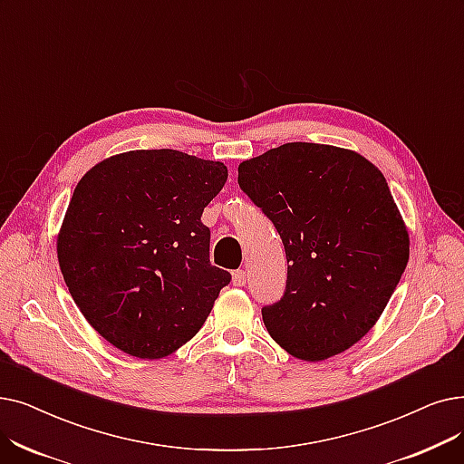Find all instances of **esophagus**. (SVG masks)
<instances>
[{"label":"esophagus","instance_id":"34e87169","mask_svg":"<svg viewBox=\"0 0 464 464\" xmlns=\"http://www.w3.org/2000/svg\"><path fill=\"white\" fill-rule=\"evenodd\" d=\"M246 271H243V269H238V271H235L233 273V285L235 286H245L246 285Z\"/></svg>","mask_w":464,"mask_h":464}]
</instances>
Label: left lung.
I'll return each mask as SVG.
<instances>
[{"instance_id": "obj_1", "label": "left lung", "mask_w": 464, "mask_h": 464, "mask_svg": "<svg viewBox=\"0 0 464 464\" xmlns=\"http://www.w3.org/2000/svg\"><path fill=\"white\" fill-rule=\"evenodd\" d=\"M238 186L286 250V292L261 309L269 335L305 362L351 349L375 326L410 259L385 176L353 150L292 142L243 160Z\"/></svg>"}]
</instances>
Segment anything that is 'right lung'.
Here are the masks:
<instances>
[{"instance_id":"obj_1","label":"right lung","mask_w":464,"mask_h":464,"mask_svg":"<svg viewBox=\"0 0 464 464\" xmlns=\"http://www.w3.org/2000/svg\"><path fill=\"white\" fill-rule=\"evenodd\" d=\"M227 167L176 150H134L79 179L56 237L79 311L119 351L176 353L203 328L231 275L210 266L205 207Z\"/></svg>"}]
</instances>
